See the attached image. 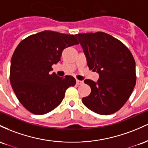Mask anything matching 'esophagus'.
Masks as SVG:
<instances>
[{
	"instance_id": "34e87169",
	"label": "esophagus",
	"mask_w": 148,
	"mask_h": 148,
	"mask_svg": "<svg viewBox=\"0 0 148 148\" xmlns=\"http://www.w3.org/2000/svg\"><path fill=\"white\" fill-rule=\"evenodd\" d=\"M83 83H84V82L82 80H79V79H77V80H76V84H77V85H81Z\"/></svg>"
}]
</instances>
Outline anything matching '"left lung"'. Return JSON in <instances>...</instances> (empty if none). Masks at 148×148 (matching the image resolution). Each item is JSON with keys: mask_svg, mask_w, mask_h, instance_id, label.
Segmentation results:
<instances>
[{"mask_svg": "<svg viewBox=\"0 0 148 148\" xmlns=\"http://www.w3.org/2000/svg\"><path fill=\"white\" fill-rule=\"evenodd\" d=\"M89 69L99 74L97 82L85 79L91 93L82 98L84 106L97 114L108 115L126 103L136 82V63L125 45L103 32L76 34Z\"/></svg>", "mask_w": 148, "mask_h": 148, "instance_id": "left-lung-1", "label": "left lung"}]
</instances>
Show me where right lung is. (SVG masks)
Listing matches in <instances>:
<instances>
[{
    "mask_svg": "<svg viewBox=\"0 0 148 148\" xmlns=\"http://www.w3.org/2000/svg\"><path fill=\"white\" fill-rule=\"evenodd\" d=\"M77 44L74 35L44 31L18 45L12 56L10 80L18 100L30 112L39 115L53 110L66 89L75 84L72 76L59 77L50 71L60 61L63 50Z\"/></svg>",
    "mask_w": 148,
    "mask_h": 148,
    "instance_id": "1",
    "label": "right lung"
}]
</instances>
